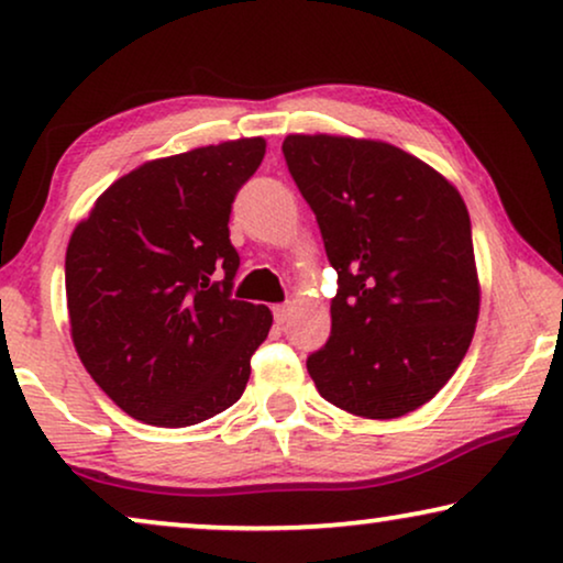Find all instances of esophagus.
Returning a JSON list of instances; mask_svg holds the SVG:
<instances>
[{"mask_svg": "<svg viewBox=\"0 0 563 563\" xmlns=\"http://www.w3.org/2000/svg\"><path fill=\"white\" fill-rule=\"evenodd\" d=\"M274 320L279 322V325H284V322L289 320V305H276L274 307Z\"/></svg>", "mask_w": 563, "mask_h": 563, "instance_id": "esophagus-1", "label": "esophagus"}]
</instances>
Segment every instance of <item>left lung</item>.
<instances>
[{
	"instance_id": "obj_1",
	"label": "left lung",
	"mask_w": 563,
	"mask_h": 563,
	"mask_svg": "<svg viewBox=\"0 0 563 563\" xmlns=\"http://www.w3.org/2000/svg\"><path fill=\"white\" fill-rule=\"evenodd\" d=\"M282 151L338 272L330 338L307 372L341 410L402 418L441 391L474 338L479 282L464 199L389 143L289 135Z\"/></svg>"
}]
</instances>
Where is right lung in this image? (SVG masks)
<instances>
[{
	"label": "right lung",
	"instance_id": "right-lung-1",
	"mask_svg": "<svg viewBox=\"0 0 563 563\" xmlns=\"http://www.w3.org/2000/svg\"><path fill=\"white\" fill-rule=\"evenodd\" d=\"M264 153V137H243L148 161L76 225L66 251L71 338L130 418L187 428L241 399L272 312L233 299L241 256L228 220Z\"/></svg>",
	"mask_w": 563,
	"mask_h": 563
}]
</instances>
